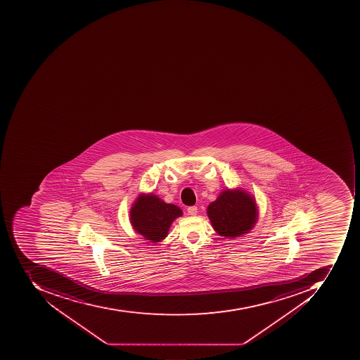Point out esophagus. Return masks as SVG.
<instances>
[{"mask_svg": "<svg viewBox=\"0 0 360 360\" xmlns=\"http://www.w3.org/2000/svg\"><path fill=\"white\" fill-rule=\"evenodd\" d=\"M187 212H188L189 215H197L198 213V207L195 205H193V207H189L187 209Z\"/></svg>", "mask_w": 360, "mask_h": 360, "instance_id": "34e87169", "label": "esophagus"}]
</instances>
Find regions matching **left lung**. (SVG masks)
Listing matches in <instances>:
<instances>
[{"instance_id":"left-lung-1","label":"left lung","mask_w":360,"mask_h":360,"mask_svg":"<svg viewBox=\"0 0 360 360\" xmlns=\"http://www.w3.org/2000/svg\"><path fill=\"white\" fill-rule=\"evenodd\" d=\"M207 215L219 236L233 238L251 231L257 217L253 198L237 189L224 191L210 203Z\"/></svg>"}]
</instances>
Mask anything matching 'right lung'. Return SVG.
<instances>
[{
  "label": "right lung",
  "mask_w": 360,
  "mask_h": 360,
  "mask_svg": "<svg viewBox=\"0 0 360 360\" xmlns=\"http://www.w3.org/2000/svg\"><path fill=\"white\" fill-rule=\"evenodd\" d=\"M181 214L179 207L163 202L157 195H141L131 210V221L145 239L159 243L167 237L172 221Z\"/></svg>",
  "instance_id": "obj_1"
}]
</instances>
